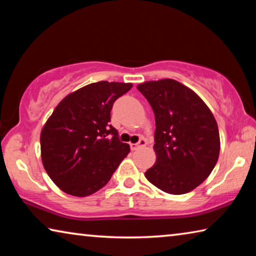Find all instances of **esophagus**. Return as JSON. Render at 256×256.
Here are the masks:
<instances>
[{
	"mask_svg": "<svg viewBox=\"0 0 256 256\" xmlns=\"http://www.w3.org/2000/svg\"><path fill=\"white\" fill-rule=\"evenodd\" d=\"M146 144V138H140V141L138 142V144H131L130 146H131L132 150H136L138 148H141V146H144Z\"/></svg>",
	"mask_w": 256,
	"mask_h": 256,
	"instance_id": "obj_1",
	"label": "esophagus"
}]
</instances>
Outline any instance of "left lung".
Wrapping results in <instances>:
<instances>
[{
    "label": "left lung",
    "mask_w": 256,
    "mask_h": 256,
    "mask_svg": "<svg viewBox=\"0 0 256 256\" xmlns=\"http://www.w3.org/2000/svg\"><path fill=\"white\" fill-rule=\"evenodd\" d=\"M138 90L154 112L157 162L144 172L170 194H185L211 174L220 151L219 130L204 102L172 79L146 81Z\"/></svg>",
    "instance_id": "left-lung-1"
}]
</instances>
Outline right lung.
Returning a JSON list of instances; mask_svg holds the SVG:
<instances>
[{"instance_id": "add662e5", "label": "right lung", "mask_w": 256, "mask_h": 256, "mask_svg": "<svg viewBox=\"0 0 256 256\" xmlns=\"http://www.w3.org/2000/svg\"><path fill=\"white\" fill-rule=\"evenodd\" d=\"M131 84L99 81L60 102L42 128V160L50 180L73 196H88L110 182L130 152L112 126L115 100Z\"/></svg>"}]
</instances>
